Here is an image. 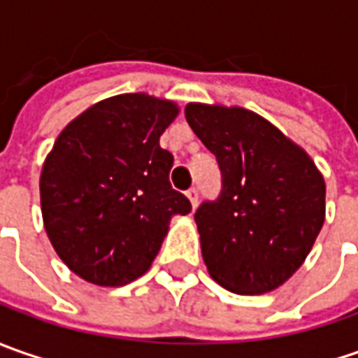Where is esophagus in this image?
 <instances>
[{"label":"esophagus","instance_id":"34e87169","mask_svg":"<svg viewBox=\"0 0 358 358\" xmlns=\"http://www.w3.org/2000/svg\"><path fill=\"white\" fill-rule=\"evenodd\" d=\"M187 197L191 201V207L195 209L197 207V203H199V191H197V187H191L189 191H187Z\"/></svg>","mask_w":358,"mask_h":358}]
</instances>
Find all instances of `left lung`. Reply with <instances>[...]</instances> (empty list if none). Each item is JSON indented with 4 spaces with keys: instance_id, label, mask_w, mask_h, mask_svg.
Returning a JSON list of instances; mask_svg holds the SVG:
<instances>
[{
    "instance_id": "left-lung-1",
    "label": "left lung",
    "mask_w": 358,
    "mask_h": 358,
    "mask_svg": "<svg viewBox=\"0 0 358 358\" xmlns=\"http://www.w3.org/2000/svg\"><path fill=\"white\" fill-rule=\"evenodd\" d=\"M185 119L221 171L217 199L195 211L211 277L239 295L277 289L303 265L323 227V175L253 111L189 103Z\"/></svg>"
}]
</instances>
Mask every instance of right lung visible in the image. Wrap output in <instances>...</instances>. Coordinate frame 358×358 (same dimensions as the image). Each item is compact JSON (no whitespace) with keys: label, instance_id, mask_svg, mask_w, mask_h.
<instances>
[{"label":"right lung","instance_id":"right-lung-1","mask_svg":"<svg viewBox=\"0 0 358 358\" xmlns=\"http://www.w3.org/2000/svg\"><path fill=\"white\" fill-rule=\"evenodd\" d=\"M177 105L127 93L73 119L43 163L39 191L53 249L81 279L121 287L157 257L173 215L191 203L169 183L173 155L159 137Z\"/></svg>","mask_w":358,"mask_h":358}]
</instances>
